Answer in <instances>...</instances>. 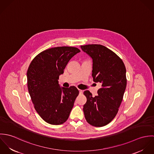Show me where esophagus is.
<instances>
[{"label": "esophagus", "instance_id": "esophagus-1", "mask_svg": "<svg viewBox=\"0 0 154 154\" xmlns=\"http://www.w3.org/2000/svg\"><path fill=\"white\" fill-rule=\"evenodd\" d=\"M79 94H82L83 93V91L81 89H79Z\"/></svg>", "mask_w": 154, "mask_h": 154}]
</instances>
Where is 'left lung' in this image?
Instances as JSON below:
<instances>
[{"label":"left lung","instance_id":"obj_1","mask_svg":"<svg viewBox=\"0 0 154 154\" xmlns=\"http://www.w3.org/2000/svg\"><path fill=\"white\" fill-rule=\"evenodd\" d=\"M81 48L92 57V77L101 85L95 97L89 91L84 92L87 97L84 116L89 125L102 127L111 122L118 112L127 84L126 67L119 56L104 45L88 44Z\"/></svg>","mask_w":154,"mask_h":154}]
</instances>
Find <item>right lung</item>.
<instances>
[{
  "mask_svg": "<svg viewBox=\"0 0 154 154\" xmlns=\"http://www.w3.org/2000/svg\"><path fill=\"white\" fill-rule=\"evenodd\" d=\"M80 51L73 47L50 48L37 54L28 67L27 85L34 107L50 125L66 122L79 94L75 87L60 88L58 80L70 59Z\"/></svg>",
  "mask_w": 154,
  "mask_h": 154,
  "instance_id": "1",
  "label": "right lung"
}]
</instances>
